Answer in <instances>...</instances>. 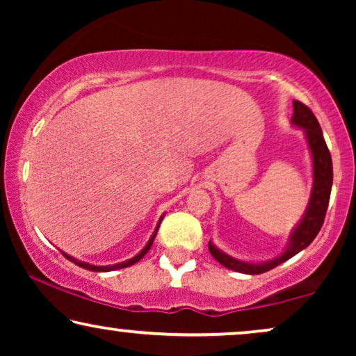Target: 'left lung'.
I'll use <instances>...</instances> for the list:
<instances>
[{"instance_id": "8db88e82", "label": "left lung", "mask_w": 356, "mask_h": 356, "mask_svg": "<svg viewBox=\"0 0 356 356\" xmlns=\"http://www.w3.org/2000/svg\"><path fill=\"white\" fill-rule=\"evenodd\" d=\"M291 123L298 128L305 129L306 140L311 149V155H313V191H311L309 204L306 209L305 217L301 218L300 225L295 228L290 236V243L286 250L277 256L275 259L261 262V264H252V262H245L235 257L225 254V252L218 250L209 241V251L213 256V259L220 262L223 267L230 270L241 272V274L257 275L264 274V272L274 269L282 262L289 261L290 257L298 254L301 250L309 246L313 240L318 235L321 227L324 223L325 212H327L330 189H332V159H330V152L325 144L323 131L316 120L313 111L301 102H293V116H291Z\"/></svg>"}]
</instances>
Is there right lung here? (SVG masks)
Returning a JSON list of instances; mask_svg holds the SVG:
<instances>
[{"instance_id": "1", "label": "right lung", "mask_w": 356, "mask_h": 356, "mask_svg": "<svg viewBox=\"0 0 356 356\" xmlns=\"http://www.w3.org/2000/svg\"><path fill=\"white\" fill-rule=\"evenodd\" d=\"M160 222H162V218H160ZM160 222H159V225H160ZM159 225H157V228H155V232L152 233V236H150V240H149L147 245H145L144 250L140 251L138 256L131 257V259L124 261V262H120V264H113V266H92V264H87V262L77 261V259H74V257H71V256L65 254V252H63V254L66 256V259H70L71 262H74L76 266H79V267H82V269H87V270H94V272H108V270H116V269H124V267H129V266L136 264V262L140 261V259H143V257L145 256V252H147V251L150 250V246H152V243H154V240H155V235H157Z\"/></svg>"}]
</instances>
